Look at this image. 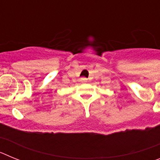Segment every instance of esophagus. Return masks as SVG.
Here are the masks:
<instances>
[{"mask_svg": "<svg viewBox=\"0 0 160 160\" xmlns=\"http://www.w3.org/2000/svg\"><path fill=\"white\" fill-rule=\"evenodd\" d=\"M81 80L82 82H87V78H82Z\"/></svg>", "mask_w": 160, "mask_h": 160, "instance_id": "34e87169", "label": "esophagus"}]
</instances>
